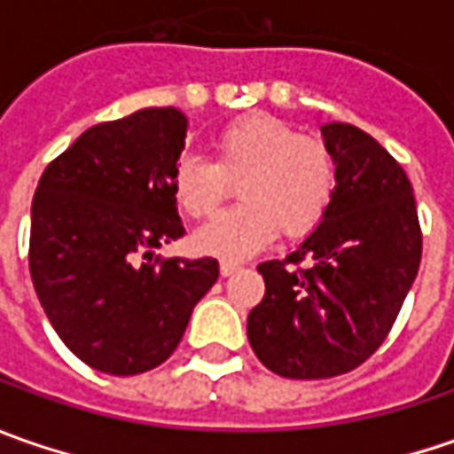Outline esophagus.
Returning a JSON list of instances; mask_svg holds the SVG:
<instances>
[{"mask_svg":"<svg viewBox=\"0 0 454 454\" xmlns=\"http://www.w3.org/2000/svg\"><path fill=\"white\" fill-rule=\"evenodd\" d=\"M239 268H242V265H239V262H232V260H222V262H219V272H222L224 278H227V275H235Z\"/></svg>","mask_w":454,"mask_h":454,"instance_id":"esophagus-1","label":"esophagus"}]
</instances>
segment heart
<instances>
[{
    "label": "heart",
    "instance_id": "obj_1",
    "mask_svg": "<svg viewBox=\"0 0 454 454\" xmlns=\"http://www.w3.org/2000/svg\"><path fill=\"white\" fill-rule=\"evenodd\" d=\"M215 164L184 156L171 189L189 217H209L237 184L239 204L207 222L194 235L197 250L245 257L262 250L278 227L303 237L325 217L336 192V161L321 138L301 136L286 121L250 114L212 136Z\"/></svg>",
    "mask_w": 454,
    "mask_h": 454
}]
</instances>
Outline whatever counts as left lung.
I'll use <instances>...</instances> for the list:
<instances>
[{
    "instance_id": "1",
    "label": "left lung",
    "mask_w": 454,
    "mask_h": 454,
    "mask_svg": "<svg viewBox=\"0 0 454 454\" xmlns=\"http://www.w3.org/2000/svg\"><path fill=\"white\" fill-rule=\"evenodd\" d=\"M321 133L336 161L333 201L286 260L257 265L265 295L247 316L254 356L286 379L361 366L389 336L422 260L404 168L351 123H325Z\"/></svg>"
}]
</instances>
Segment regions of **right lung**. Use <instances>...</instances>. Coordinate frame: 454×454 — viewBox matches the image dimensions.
<instances>
[{"mask_svg":"<svg viewBox=\"0 0 454 454\" xmlns=\"http://www.w3.org/2000/svg\"><path fill=\"white\" fill-rule=\"evenodd\" d=\"M184 138L182 111L144 108L88 129L37 184L32 283L62 343L103 374L164 364L217 283L215 257L151 262L184 235L171 189Z\"/></svg>","mask_w":454,"mask_h":454,"instance_id":"right-lung-1","label":"right lung"}]
</instances>
